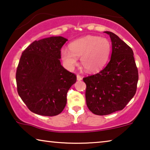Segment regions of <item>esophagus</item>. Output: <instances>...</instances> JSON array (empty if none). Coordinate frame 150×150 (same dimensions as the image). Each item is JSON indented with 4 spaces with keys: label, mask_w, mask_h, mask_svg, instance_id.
Listing matches in <instances>:
<instances>
[{
    "label": "esophagus",
    "mask_w": 150,
    "mask_h": 150,
    "mask_svg": "<svg viewBox=\"0 0 150 150\" xmlns=\"http://www.w3.org/2000/svg\"><path fill=\"white\" fill-rule=\"evenodd\" d=\"M77 79L78 80V81H81V80H82V77L81 75H77Z\"/></svg>",
    "instance_id": "obj_1"
}]
</instances>
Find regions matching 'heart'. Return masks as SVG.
<instances>
[{
  "label": "heart",
  "instance_id": "b5f03b06",
  "mask_svg": "<svg viewBox=\"0 0 150 150\" xmlns=\"http://www.w3.org/2000/svg\"><path fill=\"white\" fill-rule=\"evenodd\" d=\"M111 51V44L108 39L94 35H87L76 40L69 44V50L62 48L61 57L69 69L77 64V58L81 57L83 67L89 72H96L108 61Z\"/></svg>",
  "mask_w": 150,
  "mask_h": 150
}]
</instances>
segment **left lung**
Here are the masks:
<instances>
[{
  "label": "left lung",
  "mask_w": 150,
  "mask_h": 150,
  "mask_svg": "<svg viewBox=\"0 0 150 150\" xmlns=\"http://www.w3.org/2000/svg\"><path fill=\"white\" fill-rule=\"evenodd\" d=\"M112 50L110 61L96 74L84 77L86 99L89 110L107 115L123 109L135 96L139 75L130 46L110 32Z\"/></svg>",
  "instance_id": "obj_1"
}]
</instances>
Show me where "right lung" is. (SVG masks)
<instances>
[{
  "instance_id": "right-lung-1",
  "label": "right lung",
  "mask_w": 150,
  "mask_h": 150,
  "mask_svg": "<svg viewBox=\"0 0 150 150\" xmlns=\"http://www.w3.org/2000/svg\"><path fill=\"white\" fill-rule=\"evenodd\" d=\"M67 41L61 36L35 40L22 52L16 71L17 92L33 113L52 117L66 106L67 93L77 80L60 61Z\"/></svg>"
}]
</instances>
